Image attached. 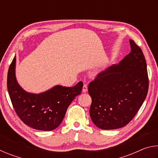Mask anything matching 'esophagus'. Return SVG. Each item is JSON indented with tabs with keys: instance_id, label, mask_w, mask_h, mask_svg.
Returning a JSON list of instances; mask_svg holds the SVG:
<instances>
[{
	"instance_id": "34e87169",
	"label": "esophagus",
	"mask_w": 158,
	"mask_h": 158,
	"mask_svg": "<svg viewBox=\"0 0 158 158\" xmlns=\"http://www.w3.org/2000/svg\"><path fill=\"white\" fill-rule=\"evenodd\" d=\"M88 90V86L86 84H84V85H83V88H82V92L84 93H85Z\"/></svg>"
}]
</instances>
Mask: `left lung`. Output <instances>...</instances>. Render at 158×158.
I'll use <instances>...</instances> for the list:
<instances>
[{"label":"left lung","mask_w":158,"mask_h":158,"mask_svg":"<svg viewBox=\"0 0 158 158\" xmlns=\"http://www.w3.org/2000/svg\"><path fill=\"white\" fill-rule=\"evenodd\" d=\"M131 51L118 65L98 74L89 85L90 116L96 126L114 130L129 123L148 90L147 66L142 50L130 40Z\"/></svg>","instance_id":"1"}]
</instances>
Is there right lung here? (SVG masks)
<instances>
[{
	"mask_svg": "<svg viewBox=\"0 0 158 158\" xmlns=\"http://www.w3.org/2000/svg\"><path fill=\"white\" fill-rule=\"evenodd\" d=\"M16 58H13L7 73V86L13 107L19 118L33 129L51 131L62 122L67 109L76 96L81 94L82 81L73 87L56 85L40 94L23 90L15 77Z\"/></svg>",
	"mask_w": 158,
	"mask_h": 158,
	"instance_id": "1",
	"label": "right lung"
}]
</instances>
